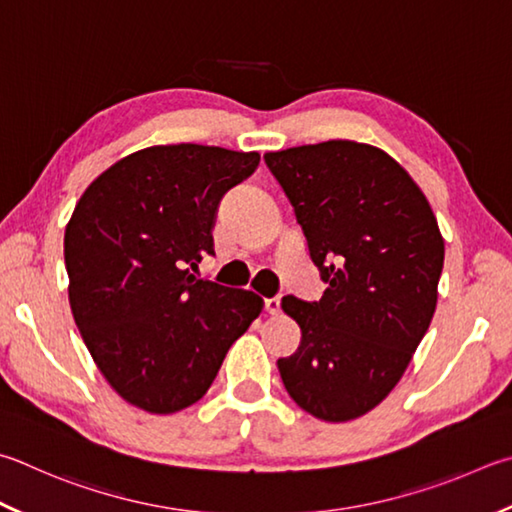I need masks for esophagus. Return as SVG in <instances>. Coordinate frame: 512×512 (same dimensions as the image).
<instances>
[{
	"label": "esophagus",
	"instance_id": "34e87169",
	"mask_svg": "<svg viewBox=\"0 0 512 512\" xmlns=\"http://www.w3.org/2000/svg\"><path fill=\"white\" fill-rule=\"evenodd\" d=\"M280 304H282V295H273V297H266L264 300V311L266 313H280Z\"/></svg>",
	"mask_w": 512,
	"mask_h": 512
}]
</instances>
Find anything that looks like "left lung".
<instances>
[{
	"label": "left lung",
	"mask_w": 512,
	"mask_h": 512,
	"mask_svg": "<svg viewBox=\"0 0 512 512\" xmlns=\"http://www.w3.org/2000/svg\"><path fill=\"white\" fill-rule=\"evenodd\" d=\"M327 284L288 295L300 347L277 360L288 396L329 423L367 414L410 365L436 309L443 237L421 188L392 156L356 141L264 154Z\"/></svg>",
	"instance_id": "obj_1"
}]
</instances>
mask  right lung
<instances>
[{"label": "right lung", "mask_w": 512, "mask_h": 512, "mask_svg": "<svg viewBox=\"0 0 512 512\" xmlns=\"http://www.w3.org/2000/svg\"><path fill=\"white\" fill-rule=\"evenodd\" d=\"M257 152L156 145L120 159L82 194L64 230L69 302L100 374L150 414L208 392L262 297L194 277L212 255L224 194L257 170Z\"/></svg>", "instance_id": "1"}]
</instances>
